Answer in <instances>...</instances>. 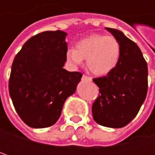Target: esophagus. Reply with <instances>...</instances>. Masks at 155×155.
<instances>
[{
  "mask_svg": "<svg viewBox=\"0 0 155 155\" xmlns=\"http://www.w3.org/2000/svg\"><path fill=\"white\" fill-rule=\"evenodd\" d=\"M83 81H91V78L90 77V76H87V75H85V74H83L82 75V78H81Z\"/></svg>",
  "mask_w": 155,
  "mask_h": 155,
  "instance_id": "esophagus-1",
  "label": "esophagus"
}]
</instances>
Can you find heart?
Wrapping results in <instances>:
<instances>
[{"label": "heart", "mask_w": 155, "mask_h": 155, "mask_svg": "<svg viewBox=\"0 0 155 155\" xmlns=\"http://www.w3.org/2000/svg\"><path fill=\"white\" fill-rule=\"evenodd\" d=\"M66 56L75 65L86 59L87 67L92 74L105 75L114 70L119 61L120 45L114 37L91 35L80 40L75 49H69Z\"/></svg>", "instance_id": "obj_1"}]
</instances>
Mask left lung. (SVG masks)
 <instances>
[{"mask_svg": "<svg viewBox=\"0 0 155 155\" xmlns=\"http://www.w3.org/2000/svg\"><path fill=\"white\" fill-rule=\"evenodd\" d=\"M106 29L118 41L120 57L113 71L93 79L100 93L92 104V116L103 127L119 128L134 119L145 100L148 68L134 41L117 29Z\"/></svg>", "mask_w": 155, "mask_h": 155, "instance_id": "8db88e82", "label": "left lung"}]
</instances>
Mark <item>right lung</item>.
<instances>
[{
    "label": "right lung",
    "mask_w": 155,
    "mask_h": 155,
    "mask_svg": "<svg viewBox=\"0 0 155 155\" xmlns=\"http://www.w3.org/2000/svg\"><path fill=\"white\" fill-rule=\"evenodd\" d=\"M66 35L62 30L35 35L13 60L10 96L18 115L30 127L53 126L82 76L81 73L63 68L67 54Z\"/></svg>",
    "instance_id": "obj_1"
}]
</instances>
